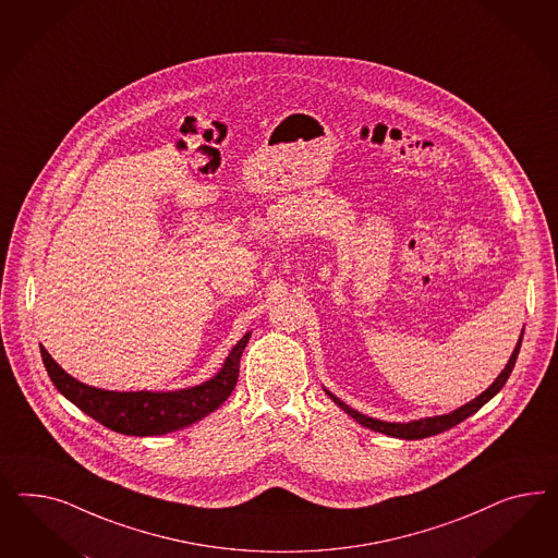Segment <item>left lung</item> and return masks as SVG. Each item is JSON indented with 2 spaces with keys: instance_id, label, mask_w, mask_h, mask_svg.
Segmentation results:
<instances>
[{
  "instance_id": "left-lung-1",
  "label": "left lung",
  "mask_w": 558,
  "mask_h": 558,
  "mask_svg": "<svg viewBox=\"0 0 558 558\" xmlns=\"http://www.w3.org/2000/svg\"><path fill=\"white\" fill-rule=\"evenodd\" d=\"M522 338H524V331H522ZM522 338L518 341V345H515V350H513V354L509 357V362H507L506 368L504 372L495 378V383L490 385L489 389L485 390L483 395H478L476 399H473L471 403H466V405L460 407L457 411H452V413H448V415H438V417H425V420H417V422H409V423H389V422H380V420H372L368 415H362V413H357L354 411L352 407L345 405V403H341L338 397H333L331 392H327L336 403H338L348 415H352L355 422L362 423L364 427H371L374 432H380V434H387V436H392V438H401V439H422L429 438V436H436V434H441V432H446V429H450V427H454L460 422H464L466 417H471L473 413H476L481 407L485 405L487 401H490L499 390L504 389V385L507 383V378H509V374L513 371V366H515V360H518V354H520V345H522Z\"/></svg>"
}]
</instances>
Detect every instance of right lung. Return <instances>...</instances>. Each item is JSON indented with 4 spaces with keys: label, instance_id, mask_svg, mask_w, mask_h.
Wrapping results in <instances>:
<instances>
[{
    "label": "right lung",
    "instance_id": "right-lung-1",
    "mask_svg": "<svg viewBox=\"0 0 558 558\" xmlns=\"http://www.w3.org/2000/svg\"><path fill=\"white\" fill-rule=\"evenodd\" d=\"M247 341L250 333L236 341L235 348L231 350V354L225 360V366L215 378L198 387L173 392H114L94 389L69 376L45 348H40V355L52 385L89 417L124 436H161L203 420L229 399V395L235 389L239 360Z\"/></svg>",
    "mask_w": 558,
    "mask_h": 558
}]
</instances>
